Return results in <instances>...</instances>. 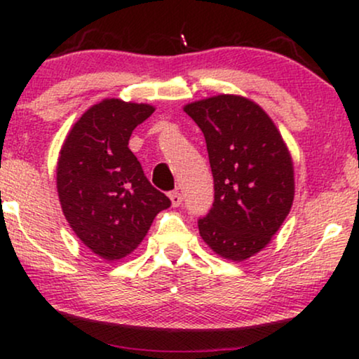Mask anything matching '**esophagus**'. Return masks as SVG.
<instances>
[{
    "label": "esophagus",
    "instance_id": "obj_1",
    "mask_svg": "<svg viewBox=\"0 0 359 359\" xmlns=\"http://www.w3.org/2000/svg\"><path fill=\"white\" fill-rule=\"evenodd\" d=\"M170 199H171V204H173V208H178V205L181 204V201H183V198H181L180 191H171V193H170Z\"/></svg>",
    "mask_w": 359,
    "mask_h": 359
}]
</instances>
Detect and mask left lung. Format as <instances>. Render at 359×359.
Returning a JSON list of instances; mask_svg holds the SVG:
<instances>
[{"mask_svg": "<svg viewBox=\"0 0 359 359\" xmlns=\"http://www.w3.org/2000/svg\"><path fill=\"white\" fill-rule=\"evenodd\" d=\"M184 112L203 130L214 176L199 233L222 258L243 262L271 242L291 210V154L271 117L243 96L194 101Z\"/></svg>", "mask_w": 359, "mask_h": 359, "instance_id": "8db88e82", "label": "left lung"}]
</instances>
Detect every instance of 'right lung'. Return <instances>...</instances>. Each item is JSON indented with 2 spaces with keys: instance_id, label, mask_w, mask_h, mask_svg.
Returning a JSON list of instances; mask_svg holds the SVG:
<instances>
[{
  "instance_id": "obj_1",
  "label": "right lung",
  "mask_w": 359,
  "mask_h": 359,
  "mask_svg": "<svg viewBox=\"0 0 359 359\" xmlns=\"http://www.w3.org/2000/svg\"><path fill=\"white\" fill-rule=\"evenodd\" d=\"M154 111L150 104L102 100L76 121L58 155L63 215L76 237L107 262L134 252L156 214L171 205L129 149L132 132Z\"/></svg>"
}]
</instances>
